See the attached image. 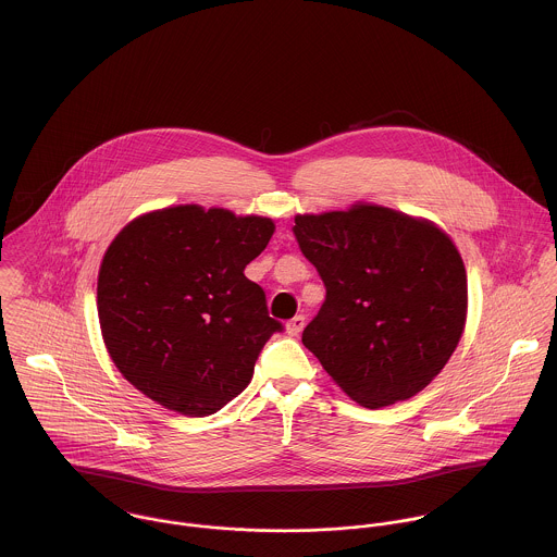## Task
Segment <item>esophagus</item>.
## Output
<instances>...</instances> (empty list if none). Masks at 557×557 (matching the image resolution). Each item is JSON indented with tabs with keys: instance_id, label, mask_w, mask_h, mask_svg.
<instances>
[{
	"instance_id": "obj_1",
	"label": "esophagus",
	"mask_w": 557,
	"mask_h": 557,
	"mask_svg": "<svg viewBox=\"0 0 557 557\" xmlns=\"http://www.w3.org/2000/svg\"><path fill=\"white\" fill-rule=\"evenodd\" d=\"M302 326H305V315H295L293 320L286 322V331H288V335H293V337L299 335L300 331H302Z\"/></svg>"
}]
</instances>
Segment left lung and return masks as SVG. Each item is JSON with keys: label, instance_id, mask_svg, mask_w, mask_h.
I'll use <instances>...</instances> for the list:
<instances>
[{"label": "left lung", "instance_id": "1", "mask_svg": "<svg viewBox=\"0 0 557 557\" xmlns=\"http://www.w3.org/2000/svg\"><path fill=\"white\" fill-rule=\"evenodd\" d=\"M295 235L326 288L302 331L324 371L367 409L424 389L467 320V271L451 239L377 206L297 215Z\"/></svg>", "mask_w": 557, "mask_h": 557}]
</instances>
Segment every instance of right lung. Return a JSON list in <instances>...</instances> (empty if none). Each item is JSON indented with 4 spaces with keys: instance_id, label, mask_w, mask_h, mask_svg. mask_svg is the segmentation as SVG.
Instances as JSON below:
<instances>
[{
    "instance_id": "add662e5",
    "label": "right lung",
    "mask_w": 557,
    "mask_h": 557,
    "mask_svg": "<svg viewBox=\"0 0 557 557\" xmlns=\"http://www.w3.org/2000/svg\"><path fill=\"white\" fill-rule=\"evenodd\" d=\"M273 228L269 218L180 206L119 233L99 269L97 309L127 382L190 418L244 392L264 343L284 331L244 275Z\"/></svg>"
}]
</instances>
